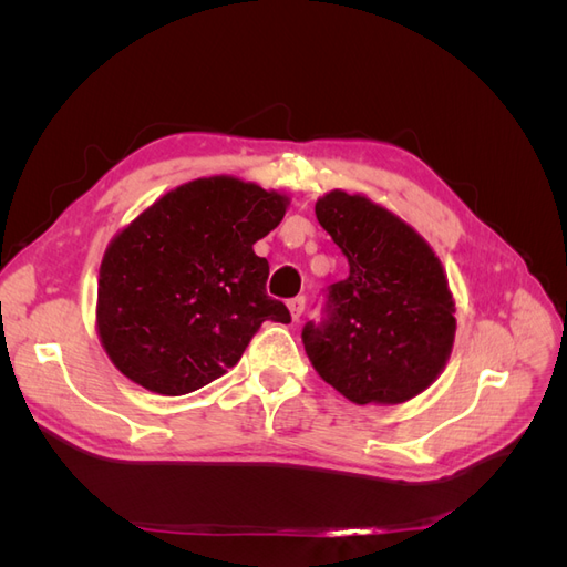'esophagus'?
Instances as JSON below:
<instances>
[{
    "label": "esophagus",
    "instance_id": "esophagus-1",
    "mask_svg": "<svg viewBox=\"0 0 567 567\" xmlns=\"http://www.w3.org/2000/svg\"><path fill=\"white\" fill-rule=\"evenodd\" d=\"M288 310H290V317H293V321H300V317L305 312V298L298 296L293 300H288Z\"/></svg>",
    "mask_w": 567,
    "mask_h": 567
}]
</instances>
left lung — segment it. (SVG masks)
Listing matches in <instances>:
<instances>
[{
  "label": "left lung",
  "instance_id": "left-lung-1",
  "mask_svg": "<svg viewBox=\"0 0 567 567\" xmlns=\"http://www.w3.org/2000/svg\"><path fill=\"white\" fill-rule=\"evenodd\" d=\"M319 225L348 257L326 319L305 323L312 367L354 404H402L431 388L452 354L454 298L440 257L402 217L364 194H323Z\"/></svg>",
  "mask_w": 567,
  "mask_h": 567
}]
</instances>
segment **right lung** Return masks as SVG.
<instances>
[{
  "label": "right lung",
  "instance_id": "obj_1",
  "mask_svg": "<svg viewBox=\"0 0 567 567\" xmlns=\"http://www.w3.org/2000/svg\"><path fill=\"white\" fill-rule=\"evenodd\" d=\"M288 196L229 175L186 182L134 217L99 269L96 331L115 369L177 398L227 373L262 321L288 323L252 246Z\"/></svg>",
  "mask_w": 567,
  "mask_h": 567
}]
</instances>
